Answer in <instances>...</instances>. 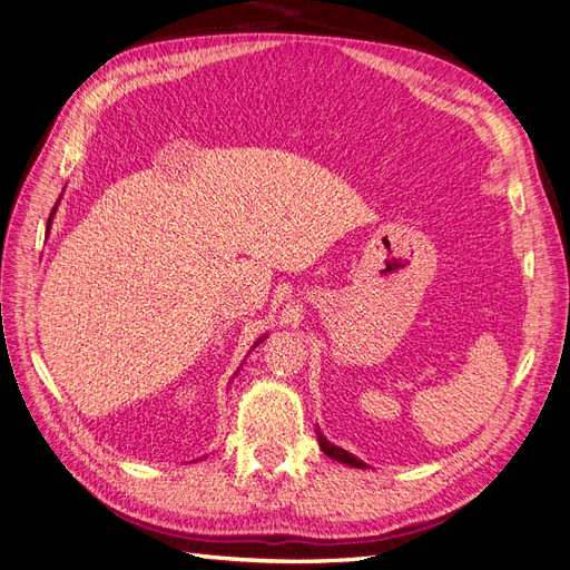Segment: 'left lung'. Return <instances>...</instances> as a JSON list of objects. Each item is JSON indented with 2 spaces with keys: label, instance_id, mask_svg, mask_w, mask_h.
<instances>
[{
  "label": "left lung",
  "instance_id": "obj_1",
  "mask_svg": "<svg viewBox=\"0 0 570 570\" xmlns=\"http://www.w3.org/2000/svg\"><path fill=\"white\" fill-rule=\"evenodd\" d=\"M317 441H320V449H322L328 458L338 460V462H343V465H350V468H360V470H364V468H366V462H364V460H360L356 455L347 453V451H345V449H341V446L331 444V441L322 434V430H320V428H317Z\"/></svg>",
  "mask_w": 570,
  "mask_h": 570
}]
</instances>
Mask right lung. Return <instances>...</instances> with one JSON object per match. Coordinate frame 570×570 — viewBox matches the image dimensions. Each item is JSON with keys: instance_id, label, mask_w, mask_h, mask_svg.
Masks as SVG:
<instances>
[{"instance_id": "right-lung-1", "label": "right lung", "mask_w": 570, "mask_h": 570, "mask_svg": "<svg viewBox=\"0 0 570 570\" xmlns=\"http://www.w3.org/2000/svg\"><path fill=\"white\" fill-rule=\"evenodd\" d=\"M58 202H60V199H58ZM53 214H56V206H53V210H51V218H53ZM51 218H49V227H51ZM265 338H267V335H261V338L256 341V345H253V347H258ZM253 347H250V350H253ZM237 373H239V368H237ZM237 373H235V375H237ZM235 375H232V377H235Z\"/></svg>"}]
</instances>
